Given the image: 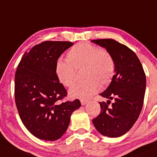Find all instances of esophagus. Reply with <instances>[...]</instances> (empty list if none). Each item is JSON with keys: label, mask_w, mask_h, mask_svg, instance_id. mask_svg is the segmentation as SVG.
<instances>
[{"label": "esophagus", "mask_w": 157, "mask_h": 157, "mask_svg": "<svg viewBox=\"0 0 157 157\" xmlns=\"http://www.w3.org/2000/svg\"><path fill=\"white\" fill-rule=\"evenodd\" d=\"M88 100L87 99H81L80 100V102H81V105H86L87 103H88Z\"/></svg>", "instance_id": "1"}]
</instances>
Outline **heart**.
Masks as SVG:
<instances>
[{"instance_id": "b5f03b06", "label": "heart", "mask_w": 157, "mask_h": 157, "mask_svg": "<svg viewBox=\"0 0 157 157\" xmlns=\"http://www.w3.org/2000/svg\"><path fill=\"white\" fill-rule=\"evenodd\" d=\"M67 60L58 59L56 63V74L63 86L70 88L77 80V70L83 69L86 80L71 88V97L86 99L97 94L102 86L112 82L116 71L113 56L106 50L86 42L75 44L69 49Z\"/></svg>"}]
</instances>
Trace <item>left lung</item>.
Listing matches in <instances>:
<instances>
[{"instance_id":"8db88e82","label":"left lung","mask_w":157,"mask_h":157,"mask_svg":"<svg viewBox=\"0 0 157 157\" xmlns=\"http://www.w3.org/2000/svg\"><path fill=\"white\" fill-rule=\"evenodd\" d=\"M106 49L116 64V75L101 97L107 103L99 102L101 112L92 120L100 134L118 137L132 127L142 109L146 86L145 74L136 54L126 45L111 39L92 40ZM110 100L113 103L109 106Z\"/></svg>"}]
</instances>
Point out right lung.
Wrapping results in <instances>:
<instances>
[{"instance_id": "obj_1", "label": "right lung", "mask_w": 157, "mask_h": 157, "mask_svg": "<svg viewBox=\"0 0 157 157\" xmlns=\"http://www.w3.org/2000/svg\"><path fill=\"white\" fill-rule=\"evenodd\" d=\"M70 41H46L26 51L15 74L16 106L26 129L37 138L54 141L67 131L79 99L60 103L67 91L56 74V63Z\"/></svg>"}]
</instances>
